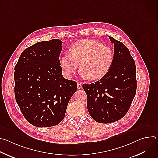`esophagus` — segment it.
Here are the masks:
<instances>
[{"instance_id": "esophagus-1", "label": "esophagus", "mask_w": 158, "mask_h": 158, "mask_svg": "<svg viewBox=\"0 0 158 158\" xmlns=\"http://www.w3.org/2000/svg\"><path fill=\"white\" fill-rule=\"evenodd\" d=\"M77 84V88H78V89H81V88L82 87V84H81V83L78 82Z\"/></svg>"}]
</instances>
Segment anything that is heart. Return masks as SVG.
I'll return each instance as SVG.
<instances>
[{
    "label": "heart",
    "instance_id": "obj_1",
    "mask_svg": "<svg viewBox=\"0 0 158 158\" xmlns=\"http://www.w3.org/2000/svg\"><path fill=\"white\" fill-rule=\"evenodd\" d=\"M113 61L114 53L110 48L96 40L84 39L76 42L71 47L69 54L61 57L60 65L65 75L70 77L79 64L80 76L96 81L106 76Z\"/></svg>",
    "mask_w": 158,
    "mask_h": 158
}]
</instances>
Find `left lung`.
<instances>
[{
	"label": "left lung",
	"instance_id": "1",
	"mask_svg": "<svg viewBox=\"0 0 158 158\" xmlns=\"http://www.w3.org/2000/svg\"><path fill=\"white\" fill-rule=\"evenodd\" d=\"M114 44V61L102 79L83 84L87 107L91 118L99 123H110L123 118L136 93V68L127 48L109 36Z\"/></svg>",
	"mask_w": 158,
	"mask_h": 158
}]
</instances>
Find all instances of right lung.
<instances>
[{
    "label": "right lung",
    "instance_id": "add662e5",
    "mask_svg": "<svg viewBox=\"0 0 158 158\" xmlns=\"http://www.w3.org/2000/svg\"><path fill=\"white\" fill-rule=\"evenodd\" d=\"M62 41L39 42L26 49L14 67L16 102L26 119L37 127L57 125L64 118L77 82L62 74Z\"/></svg>",
    "mask_w": 158,
    "mask_h": 158
}]
</instances>
